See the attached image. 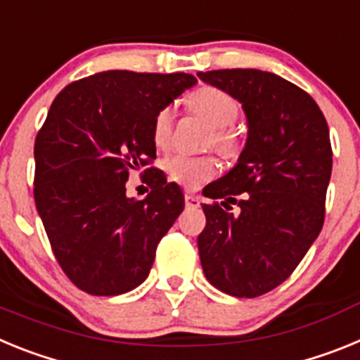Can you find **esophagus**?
Instances as JSON below:
<instances>
[{"label": "esophagus", "instance_id": "esophagus-1", "mask_svg": "<svg viewBox=\"0 0 360 360\" xmlns=\"http://www.w3.org/2000/svg\"><path fill=\"white\" fill-rule=\"evenodd\" d=\"M184 198H186V203L189 207H198L200 205V196L195 195V193H191V191H187L186 195H184Z\"/></svg>", "mask_w": 360, "mask_h": 360}]
</instances>
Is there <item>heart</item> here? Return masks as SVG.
<instances>
[{
	"label": "heart",
	"instance_id": "1",
	"mask_svg": "<svg viewBox=\"0 0 360 360\" xmlns=\"http://www.w3.org/2000/svg\"><path fill=\"white\" fill-rule=\"evenodd\" d=\"M189 104L195 113H198L205 122L214 128V144L221 151L229 153L234 149L236 141L234 135L229 131V126L236 122L240 115V104L227 91L214 88V86H203L189 97ZM174 110L173 106H165L153 119L151 136L158 149H165L171 142L173 131ZM165 171L171 180L182 184L186 187H198L209 182L218 173V162L212 157H189V155H173L165 160Z\"/></svg>",
	"mask_w": 360,
	"mask_h": 360
}]
</instances>
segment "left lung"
Listing matches in <instances>:
<instances>
[{
    "label": "left lung",
    "instance_id": "1",
    "mask_svg": "<svg viewBox=\"0 0 360 360\" xmlns=\"http://www.w3.org/2000/svg\"><path fill=\"white\" fill-rule=\"evenodd\" d=\"M198 77L236 98L249 128L238 164L207 191L209 198H225V207L238 203L240 214L203 203L200 262L218 290L257 297L294 272L323 229L328 124L307 91L276 73L234 68Z\"/></svg>",
    "mask_w": 360,
    "mask_h": 360
}]
</instances>
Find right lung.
I'll return each instance as SVG.
<instances>
[{
	"label": "right lung",
	"mask_w": 360,
	"mask_h": 360,
	"mask_svg": "<svg viewBox=\"0 0 360 360\" xmlns=\"http://www.w3.org/2000/svg\"><path fill=\"white\" fill-rule=\"evenodd\" d=\"M195 84L189 73L108 70L68 84L50 106L34 146V200L56 259L81 290L119 295L148 278L184 193L153 167L144 200L129 198L126 182L157 158V111Z\"/></svg>",
	"instance_id": "1"
}]
</instances>
